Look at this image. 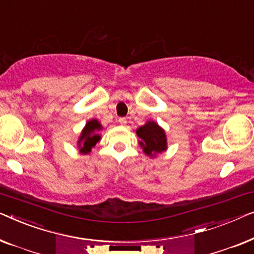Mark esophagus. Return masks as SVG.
<instances>
[{"mask_svg": "<svg viewBox=\"0 0 254 254\" xmlns=\"http://www.w3.org/2000/svg\"><path fill=\"white\" fill-rule=\"evenodd\" d=\"M119 122H120V124H126L127 123V119H124V117H120Z\"/></svg>", "mask_w": 254, "mask_h": 254, "instance_id": "esophagus-1", "label": "esophagus"}]
</instances>
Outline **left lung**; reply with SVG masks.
<instances>
[{
	"mask_svg": "<svg viewBox=\"0 0 254 254\" xmlns=\"http://www.w3.org/2000/svg\"><path fill=\"white\" fill-rule=\"evenodd\" d=\"M137 135L140 138L139 145L142 151L151 158L167 149L166 132L154 121H148L145 126L138 127Z\"/></svg>",
	"mask_w": 254,
	"mask_h": 254,
	"instance_id": "8db88e82",
	"label": "left lung"
}]
</instances>
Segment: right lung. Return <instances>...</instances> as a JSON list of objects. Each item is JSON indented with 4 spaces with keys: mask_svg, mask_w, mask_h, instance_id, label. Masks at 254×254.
Segmentation results:
<instances>
[{
    "mask_svg": "<svg viewBox=\"0 0 254 254\" xmlns=\"http://www.w3.org/2000/svg\"><path fill=\"white\" fill-rule=\"evenodd\" d=\"M102 128V126L100 124L98 120H91L86 123V126L81 131L80 137L78 139V148L79 152L83 154H88L91 152L92 147H94L96 142L100 140V135L98 134V131Z\"/></svg>",
    "mask_w": 254,
    "mask_h": 254,
    "instance_id": "add662e5",
    "label": "right lung"
}]
</instances>
